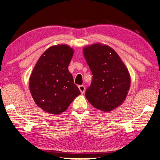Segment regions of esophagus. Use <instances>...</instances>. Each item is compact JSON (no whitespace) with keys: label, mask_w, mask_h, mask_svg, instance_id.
I'll return each instance as SVG.
<instances>
[{"label":"esophagus","mask_w":160,"mask_h":160,"mask_svg":"<svg viewBox=\"0 0 160 160\" xmlns=\"http://www.w3.org/2000/svg\"><path fill=\"white\" fill-rule=\"evenodd\" d=\"M78 88H79V90L80 91L81 93H84L85 92V87L84 85H79L78 86Z\"/></svg>","instance_id":"1"}]
</instances>
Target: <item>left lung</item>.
<instances>
[{
  "label": "left lung",
  "instance_id": "8db88e82",
  "mask_svg": "<svg viewBox=\"0 0 160 160\" xmlns=\"http://www.w3.org/2000/svg\"><path fill=\"white\" fill-rule=\"evenodd\" d=\"M83 53L92 74L86 98L96 109L111 112L126 98L131 85L128 70L109 46L92 44L83 48Z\"/></svg>",
  "mask_w": 160,
  "mask_h": 160
}]
</instances>
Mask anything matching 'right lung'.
Returning a JSON list of instances; mask_svg holds the SVG:
<instances>
[{"label": "right lung", "instance_id": "right-lung-1", "mask_svg": "<svg viewBox=\"0 0 160 160\" xmlns=\"http://www.w3.org/2000/svg\"><path fill=\"white\" fill-rule=\"evenodd\" d=\"M73 53L68 45L52 46L40 56L32 70L29 90L37 106L44 112L60 114L80 94L68 70Z\"/></svg>", "mask_w": 160, "mask_h": 160}]
</instances>
